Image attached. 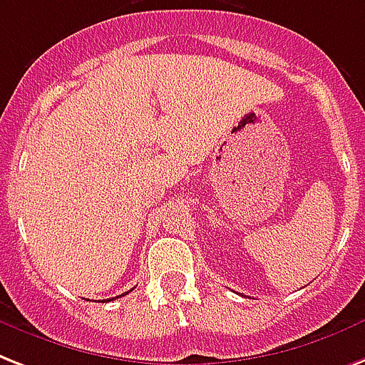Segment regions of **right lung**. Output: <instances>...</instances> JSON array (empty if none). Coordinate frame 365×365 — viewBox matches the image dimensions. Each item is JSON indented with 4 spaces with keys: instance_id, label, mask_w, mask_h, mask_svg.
Segmentation results:
<instances>
[{
    "instance_id": "obj_1",
    "label": "right lung",
    "mask_w": 365,
    "mask_h": 365,
    "mask_svg": "<svg viewBox=\"0 0 365 365\" xmlns=\"http://www.w3.org/2000/svg\"><path fill=\"white\" fill-rule=\"evenodd\" d=\"M126 294H128V292H126ZM122 296H124V294H122Z\"/></svg>"
}]
</instances>
